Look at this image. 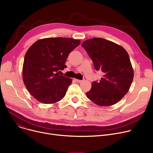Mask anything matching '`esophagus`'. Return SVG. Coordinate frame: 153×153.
Segmentation results:
<instances>
[{
  "label": "esophagus",
  "mask_w": 153,
  "mask_h": 153,
  "mask_svg": "<svg viewBox=\"0 0 153 153\" xmlns=\"http://www.w3.org/2000/svg\"><path fill=\"white\" fill-rule=\"evenodd\" d=\"M76 80L77 81V82H82V81H83V80H79V79H76Z\"/></svg>",
  "instance_id": "esophagus-1"
}]
</instances>
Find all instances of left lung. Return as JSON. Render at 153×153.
Wrapping results in <instances>:
<instances>
[{
  "mask_svg": "<svg viewBox=\"0 0 153 153\" xmlns=\"http://www.w3.org/2000/svg\"><path fill=\"white\" fill-rule=\"evenodd\" d=\"M84 48L91 58L95 69L103 73L100 81H94L86 93L91 101L99 106L116 104L128 92L134 79L128 54L123 47L102 38L85 41Z\"/></svg>",
  "mask_w": 153,
  "mask_h": 153,
  "instance_id": "obj_1",
  "label": "left lung"
}]
</instances>
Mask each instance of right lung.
Listing matches in <instances>:
<instances>
[{"label":"right lung","instance_id":"add662e5","mask_svg":"<svg viewBox=\"0 0 153 153\" xmlns=\"http://www.w3.org/2000/svg\"><path fill=\"white\" fill-rule=\"evenodd\" d=\"M80 44L79 40L50 37L37 40L26 53L23 66L24 84L36 100L55 103L65 96L72 79L59 75L66 68L69 54Z\"/></svg>","mask_w":153,"mask_h":153}]
</instances>
